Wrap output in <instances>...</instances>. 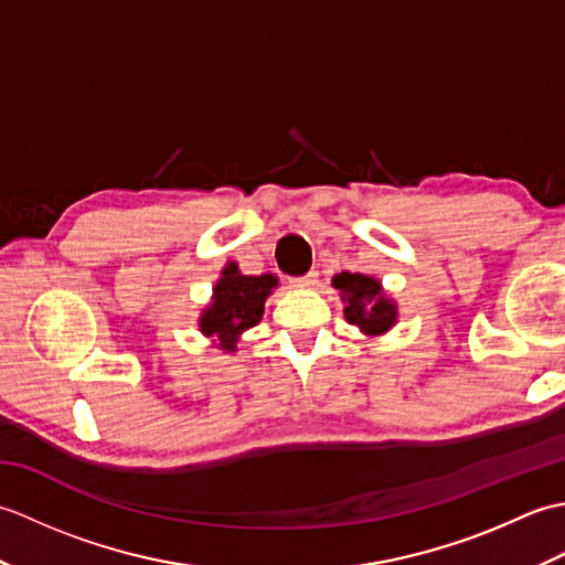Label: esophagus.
Returning <instances> with one entry per match:
<instances>
[{
    "instance_id": "obj_1",
    "label": "esophagus",
    "mask_w": 565,
    "mask_h": 565,
    "mask_svg": "<svg viewBox=\"0 0 565 565\" xmlns=\"http://www.w3.org/2000/svg\"><path fill=\"white\" fill-rule=\"evenodd\" d=\"M316 281H318L316 271H308L303 276H298V279H291V284L298 286V289H310V286H316Z\"/></svg>"
}]
</instances>
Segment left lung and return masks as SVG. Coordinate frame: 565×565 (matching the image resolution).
Here are the masks:
<instances>
[{
    "mask_svg": "<svg viewBox=\"0 0 565 565\" xmlns=\"http://www.w3.org/2000/svg\"><path fill=\"white\" fill-rule=\"evenodd\" d=\"M332 286L344 301V318L369 338L388 332L398 320V306L383 294V286L374 276L342 271L332 276Z\"/></svg>",
    "mask_w": 565,
    "mask_h": 565,
    "instance_id": "8db88e82",
    "label": "left lung"
}]
</instances>
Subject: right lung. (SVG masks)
Returning <instances> with one entry per match:
<instances>
[{"instance_id": "obj_1", "label": "right lung", "mask_w": 565, "mask_h": 565, "mask_svg": "<svg viewBox=\"0 0 565 565\" xmlns=\"http://www.w3.org/2000/svg\"><path fill=\"white\" fill-rule=\"evenodd\" d=\"M276 286L279 279L274 274L247 276L237 269L235 262H227L221 279L213 286L211 303L199 318V330L218 342L221 350L235 352L239 334L262 320L264 301Z\"/></svg>"}]
</instances>
